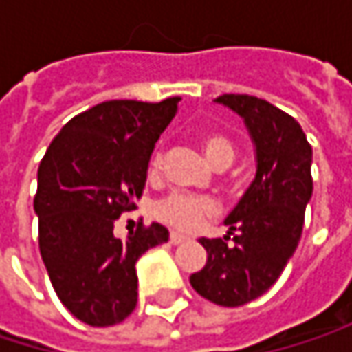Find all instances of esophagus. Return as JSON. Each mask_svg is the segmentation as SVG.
Here are the masks:
<instances>
[{
	"instance_id": "1",
	"label": "esophagus",
	"mask_w": 352,
	"mask_h": 352,
	"mask_svg": "<svg viewBox=\"0 0 352 352\" xmlns=\"http://www.w3.org/2000/svg\"><path fill=\"white\" fill-rule=\"evenodd\" d=\"M169 241H171V245H181V243L187 241V236H183V234H179V232H171Z\"/></svg>"
}]
</instances>
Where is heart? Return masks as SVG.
Returning <instances> with one entry per match:
<instances>
[{
	"label": "heart",
	"instance_id": "heart-1",
	"mask_svg": "<svg viewBox=\"0 0 352 352\" xmlns=\"http://www.w3.org/2000/svg\"><path fill=\"white\" fill-rule=\"evenodd\" d=\"M201 146L208 155V159L216 167H230L234 161V144L222 136V134H206L201 140ZM165 153L157 151L151 159V169L159 171L163 167ZM218 204L208 195H195L187 191H171L169 195L161 197L155 204V216L175 228L179 232H193L197 230L204 220L212 214H216Z\"/></svg>",
	"mask_w": 352,
	"mask_h": 352
}]
</instances>
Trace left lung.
Segmentation results:
<instances>
[{
    "instance_id": "obj_1",
    "label": "left lung",
    "mask_w": 352,
    "mask_h": 352,
    "mask_svg": "<svg viewBox=\"0 0 352 352\" xmlns=\"http://www.w3.org/2000/svg\"><path fill=\"white\" fill-rule=\"evenodd\" d=\"M216 102L245 120L256 153V175L224 220L228 234L199 239L208 261L189 283L201 298L236 308L261 298L298 248L314 189L312 146L289 113L265 100L224 94Z\"/></svg>"
}]
</instances>
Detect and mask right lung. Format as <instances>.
I'll return each mask as SVG.
<instances>
[{
    "mask_svg": "<svg viewBox=\"0 0 352 352\" xmlns=\"http://www.w3.org/2000/svg\"><path fill=\"white\" fill-rule=\"evenodd\" d=\"M179 98L159 104L111 100L69 120L38 167V246L63 306L89 326H111L138 302L136 261L169 241L157 222L126 241L113 222L136 208L155 142Z\"/></svg>",
    "mask_w": 352,
    "mask_h": 352,
    "instance_id": "1",
    "label": "right lung"
}]
</instances>
